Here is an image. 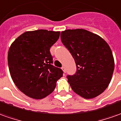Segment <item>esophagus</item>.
<instances>
[{
    "mask_svg": "<svg viewBox=\"0 0 121 121\" xmlns=\"http://www.w3.org/2000/svg\"><path fill=\"white\" fill-rule=\"evenodd\" d=\"M62 70H63V72H65H65H66L65 68V67H64V66H62Z\"/></svg>",
    "mask_w": 121,
    "mask_h": 121,
    "instance_id": "34e87169",
    "label": "esophagus"
}]
</instances>
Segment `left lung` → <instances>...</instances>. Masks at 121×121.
Masks as SVG:
<instances>
[{
    "label": "left lung",
    "instance_id": "1",
    "mask_svg": "<svg viewBox=\"0 0 121 121\" xmlns=\"http://www.w3.org/2000/svg\"><path fill=\"white\" fill-rule=\"evenodd\" d=\"M60 39L76 65L75 74L67 76L72 90L85 99H92L103 93L109 84L115 68L113 53L107 43L83 29L63 31Z\"/></svg>",
    "mask_w": 121,
    "mask_h": 121
}]
</instances>
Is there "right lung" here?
Instances as JSON below:
<instances>
[{
    "mask_svg": "<svg viewBox=\"0 0 121 121\" xmlns=\"http://www.w3.org/2000/svg\"><path fill=\"white\" fill-rule=\"evenodd\" d=\"M60 31L39 30L24 32L10 47L8 64L12 79L28 97L41 99L51 94L62 76L60 69L52 65L50 48Z\"/></svg>",
    "mask_w": 121,
    "mask_h": 121,
    "instance_id": "obj_1",
    "label": "right lung"
}]
</instances>
